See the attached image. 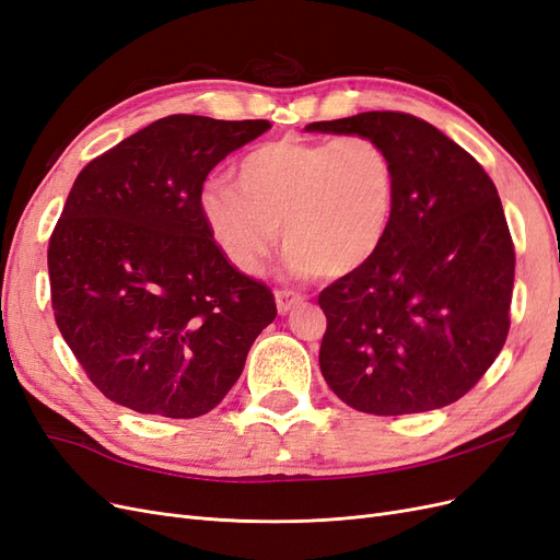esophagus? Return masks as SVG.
<instances>
[{
  "label": "esophagus",
  "mask_w": 560,
  "mask_h": 560,
  "mask_svg": "<svg viewBox=\"0 0 560 560\" xmlns=\"http://www.w3.org/2000/svg\"><path fill=\"white\" fill-rule=\"evenodd\" d=\"M301 301V296L299 294H294V292H287V290H282V292H276V306H278V313L280 315H287L290 313L296 303Z\"/></svg>",
  "instance_id": "obj_1"
}]
</instances>
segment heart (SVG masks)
I'll return each mask as SVG.
<instances>
[{"label": "heart", "instance_id": "b5f03b06", "mask_svg": "<svg viewBox=\"0 0 560 560\" xmlns=\"http://www.w3.org/2000/svg\"><path fill=\"white\" fill-rule=\"evenodd\" d=\"M235 182L202 186L198 208L219 254L259 273L282 241L301 278H346L383 247L397 210V165L371 138L266 142L235 167Z\"/></svg>", "mask_w": 560, "mask_h": 560}]
</instances>
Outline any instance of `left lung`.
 <instances>
[{"label": "left lung", "mask_w": 560, "mask_h": 560, "mask_svg": "<svg viewBox=\"0 0 560 560\" xmlns=\"http://www.w3.org/2000/svg\"><path fill=\"white\" fill-rule=\"evenodd\" d=\"M306 132L378 140L397 165V210L378 254L319 294V371L374 416L434 411L477 385L510 331L514 245L498 189L428 121L364 112Z\"/></svg>", "instance_id": "1"}]
</instances>
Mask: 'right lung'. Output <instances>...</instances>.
<instances>
[{
    "instance_id": "1",
    "label": "right lung",
    "mask_w": 560,
    "mask_h": 560,
    "mask_svg": "<svg viewBox=\"0 0 560 560\" xmlns=\"http://www.w3.org/2000/svg\"><path fill=\"white\" fill-rule=\"evenodd\" d=\"M268 121L175 114L79 177L48 243L56 325L107 399L163 418L212 411L276 299L238 273L200 217L202 182Z\"/></svg>"
}]
</instances>
